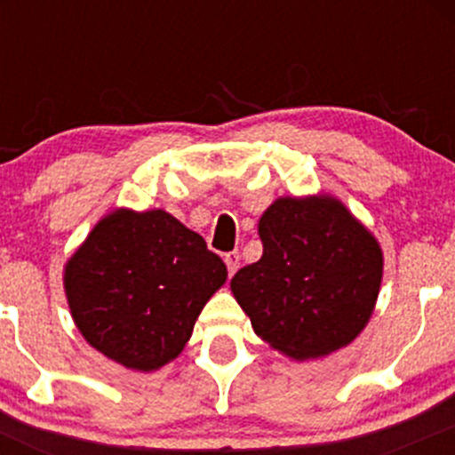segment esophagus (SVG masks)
I'll return each instance as SVG.
<instances>
[{
  "instance_id": "esophagus-1",
  "label": "esophagus",
  "mask_w": 455,
  "mask_h": 455,
  "mask_svg": "<svg viewBox=\"0 0 455 455\" xmlns=\"http://www.w3.org/2000/svg\"><path fill=\"white\" fill-rule=\"evenodd\" d=\"M224 263H227L228 274H235V271H237V267H239V252H237V250L224 254Z\"/></svg>"
}]
</instances>
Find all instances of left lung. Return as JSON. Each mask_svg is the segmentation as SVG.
<instances>
[{
    "mask_svg": "<svg viewBox=\"0 0 455 455\" xmlns=\"http://www.w3.org/2000/svg\"><path fill=\"white\" fill-rule=\"evenodd\" d=\"M263 257L233 275L257 336L295 359L357 338L383 278L377 239L329 196L278 198L259 222Z\"/></svg>",
    "mask_w": 455,
    "mask_h": 455,
    "instance_id": "1",
    "label": "left lung"
}]
</instances>
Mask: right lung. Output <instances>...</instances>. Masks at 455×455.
<instances>
[{"mask_svg":"<svg viewBox=\"0 0 455 455\" xmlns=\"http://www.w3.org/2000/svg\"><path fill=\"white\" fill-rule=\"evenodd\" d=\"M66 295L85 340L132 370L181 353L227 265L171 213L113 212L66 265Z\"/></svg>","mask_w":455,"mask_h":455,"instance_id":"add662e5","label":"right lung"}]
</instances>
